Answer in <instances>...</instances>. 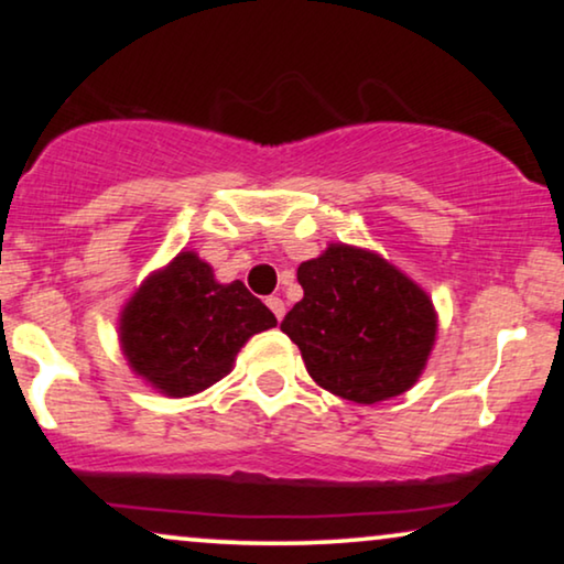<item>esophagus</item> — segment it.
Here are the masks:
<instances>
[{
    "label": "esophagus",
    "mask_w": 564,
    "mask_h": 564,
    "mask_svg": "<svg viewBox=\"0 0 564 564\" xmlns=\"http://www.w3.org/2000/svg\"><path fill=\"white\" fill-rule=\"evenodd\" d=\"M267 305L272 307V313L276 315V321L284 318V311H288V307H284V300H282V297H276V295L267 297Z\"/></svg>",
    "instance_id": "34e87169"
}]
</instances>
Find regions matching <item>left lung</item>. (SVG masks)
Wrapping results in <instances>:
<instances>
[{
  "instance_id": "1",
  "label": "left lung",
  "mask_w": 564,
  "mask_h": 564,
  "mask_svg": "<svg viewBox=\"0 0 564 564\" xmlns=\"http://www.w3.org/2000/svg\"><path fill=\"white\" fill-rule=\"evenodd\" d=\"M303 300L282 330L307 375L334 395L372 405L411 390L434 349L438 315L429 292L377 251L349 243L297 267Z\"/></svg>"
}]
</instances>
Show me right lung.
I'll list each match as a JSON object with an SVG mask.
<instances>
[{
	"mask_svg": "<svg viewBox=\"0 0 564 564\" xmlns=\"http://www.w3.org/2000/svg\"><path fill=\"white\" fill-rule=\"evenodd\" d=\"M274 326L241 280L223 284L195 251H180L122 305L118 336L135 377L166 398H189L223 380L241 346Z\"/></svg>",
	"mask_w": 564,
	"mask_h": 564,
	"instance_id": "add662e5",
	"label": "right lung"
}]
</instances>
